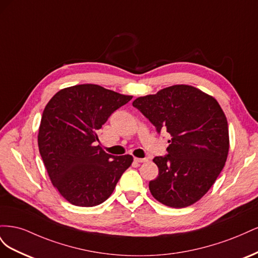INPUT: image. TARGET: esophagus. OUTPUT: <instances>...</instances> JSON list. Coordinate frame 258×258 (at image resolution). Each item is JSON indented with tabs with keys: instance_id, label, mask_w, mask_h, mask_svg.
Returning a JSON list of instances; mask_svg holds the SVG:
<instances>
[{
	"instance_id": "1",
	"label": "esophagus",
	"mask_w": 258,
	"mask_h": 258,
	"mask_svg": "<svg viewBox=\"0 0 258 258\" xmlns=\"http://www.w3.org/2000/svg\"><path fill=\"white\" fill-rule=\"evenodd\" d=\"M148 159L147 158H135V161L136 162H139V163H142V162H146Z\"/></svg>"
}]
</instances>
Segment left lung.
<instances>
[{
  "instance_id": "left-lung-1",
  "label": "left lung",
  "mask_w": 258,
  "mask_h": 258,
  "mask_svg": "<svg viewBox=\"0 0 258 258\" xmlns=\"http://www.w3.org/2000/svg\"><path fill=\"white\" fill-rule=\"evenodd\" d=\"M137 107L158 134L171 136L168 154L155 157L159 173L150 182L153 197L171 208L200 200L223 170L229 151L228 123L217 101L188 85H174L137 98Z\"/></svg>"
}]
</instances>
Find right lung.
Wrapping results in <instances>:
<instances>
[{
	"mask_svg": "<svg viewBox=\"0 0 258 258\" xmlns=\"http://www.w3.org/2000/svg\"><path fill=\"white\" fill-rule=\"evenodd\" d=\"M132 96L99 85L59 90L45 106L37 143L52 185L70 204L95 207L114 191L131 155L113 156L98 145V131Z\"/></svg>",
	"mask_w": 258,
	"mask_h": 258,
	"instance_id": "add662e5",
	"label": "right lung"
}]
</instances>
